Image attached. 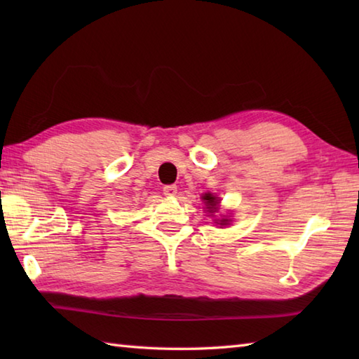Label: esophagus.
<instances>
[{
    "mask_svg": "<svg viewBox=\"0 0 359 359\" xmlns=\"http://www.w3.org/2000/svg\"><path fill=\"white\" fill-rule=\"evenodd\" d=\"M175 193H177V187H175V185L163 187V194L165 196H175Z\"/></svg>",
    "mask_w": 359,
    "mask_h": 359,
    "instance_id": "1",
    "label": "esophagus"
}]
</instances>
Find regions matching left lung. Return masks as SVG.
I'll list each match as a JSON object with an SVG mask.
<instances>
[{
    "label": "left lung",
    "instance_id": "1",
    "mask_svg": "<svg viewBox=\"0 0 359 359\" xmlns=\"http://www.w3.org/2000/svg\"><path fill=\"white\" fill-rule=\"evenodd\" d=\"M203 201H205V203H207V207L210 208V212L211 211H215L216 208H217V199L216 197H212L211 194H205L203 196ZM226 222H228V219H222L220 220V225H226Z\"/></svg>",
    "mask_w": 359,
    "mask_h": 359
}]
</instances>
